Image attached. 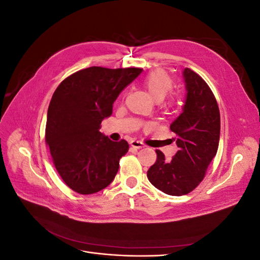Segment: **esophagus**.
<instances>
[{"label": "esophagus", "mask_w": 260, "mask_h": 260, "mask_svg": "<svg viewBox=\"0 0 260 260\" xmlns=\"http://www.w3.org/2000/svg\"><path fill=\"white\" fill-rule=\"evenodd\" d=\"M130 145H131V147L136 148V149H140V148L144 147V144H143L142 142H140V141H136V140L131 141V142H130Z\"/></svg>", "instance_id": "esophagus-1"}]
</instances>
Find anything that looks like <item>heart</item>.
<instances>
[{
	"instance_id": "heart-1",
	"label": "heart",
	"mask_w": 260,
	"mask_h": 260,
	"mask_svg": "<svg viewBox=\"0 0 260 260\" xmlns=\"http://www.w3.org/2000/svg\"><path fill=\"white\" fill-rule=\"evenodd\" d=\"M143 85L151 98L155 101H161L172 89L174 81L166 72L157 69L144 78Z\"/></svg>"
}]
</instances>
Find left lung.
<instances>
[{
	"instance_id": "obj_1",
	"label": "left lung",
	"mask_w": 260,
	"mask_h": 260,
	"mask_svg": "<svg viewBox=\"0 0 260 260\" xmlns=\"http://www.w3.org/2000/svg\"><path fill=\"white\" fill-rule=\"evenodd\" d=\"M186 96L182 113L170 124L179 151L171 160L157 149V159L147 171L156 188L181 196L198 186L216 156L220 138V113L208 84L190 68L182 73Z\"/></svg>"
}]
</instances>
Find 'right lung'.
I'll return each mask as SVG.
<instances>
[{
    "instance_id": "right-lung-1",
    "label": "right lung",
    "mask_w": 260,
    "mask_h": 260,
    "mask_svg": "<svg viewBox=\"0 0 260 260\" xmlns=\"http://www.w3.org/2000/svg\"><path fill=\"white\" fill-rule=\"evenodd\" d=\"M142 73L141 68L89 67L62 81L48 109L45 141L64 182L79 194H93L113 182L129 144L100 132L113 114L120 92Z\"/></svg>"
}]
</instances>
